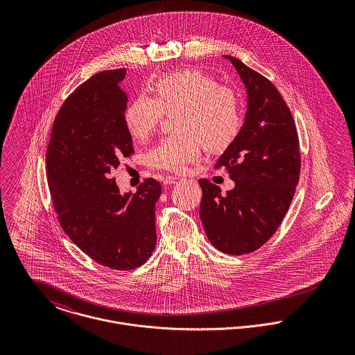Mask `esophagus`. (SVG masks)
Here are the masks:
<instances>
[{"mask_svg": "<svg viewBox=\"0 0 355 355\" xmlns=\"http://www.w3.org/2000/svg\"><path fill=\"white\" fill-rule=\"evenodd\" d=\"M179 180H180V178H178V176H166L164 179V184H176Z\"/></svg>", "mask_w": 355, "mask_h": 355, "instance_id": "obj_1", "label": "esophagus"}]
</instances>
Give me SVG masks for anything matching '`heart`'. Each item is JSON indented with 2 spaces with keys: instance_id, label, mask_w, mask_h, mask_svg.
<instances>
[{
  "instance_id": "obj_1",
  "label": "heart",
  "mask_w": 355,
  "mask_h": 355,
  "mask_svg": "<svg viewBox=\"0 0 355 355\" xmlns=\"http://www.w3.org/2000/svg\"><path fill=\"white\" fill-rule=\"evenodd\" d=\"M154 98L141 96L124 113L128 132L145 141L157 128L164 112L175 116L178 132L161 139L148 155L157 169L183 172L200 159L203 148L211 153L225 150L242 128V106L235 92L218 86L210 75L184 69L158 79Z\"/></svg>"
}]
</instances>
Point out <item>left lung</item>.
<instances>
[{"label": "left lung", "instance_id": "left-lung-1", "mask_svg": "<svg viewBox=\"0 0 355 355\" xmlns=\"http://www.w3.org/2000/svg\"><path fill=\"white\" fill-rule=\"evenodd\" d=\"M232 62L248 94V109L236 139L216 166L228 169L235 187L221 189L200 179V217L209 242L232 255L259 249L286 216L300 180L301 154L295 121L277 89L241 60Z\"/></svg>", "mask_w": 355, "mask_h": 355}]
</instances>
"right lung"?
Listing matches in <instances>:
<instances>
[{"mask_svg":"<svg viewBox=\"0 0 355 355\" xmlns=\"http://www.w3.org/2000/svg\"><path fill=\"white\" fill-rule=\"evenodd\" d=\"M127 71H102L62 103L51 128L46 175L58 221L69 239L103 266L127 270L155 249L161 184L146 179L120 194L110 172L134 153L124 121Z\"/></svg>","mask_w":355,"mask_h":355,"instance_id":"right-lung-1","label":"right lung"}]
</instances>
